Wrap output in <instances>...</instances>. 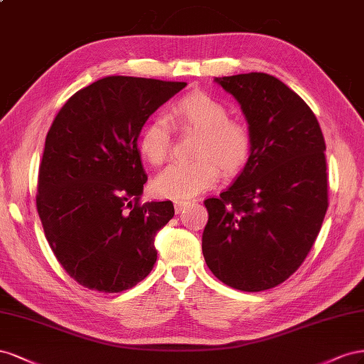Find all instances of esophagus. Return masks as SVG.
<instances>
[{
    "label": "esophagus",
    "mask_w": 364,
    "mask_h": 364,
    "mask_svg": "<svg viewBox=\"0 0 364 364\" xmlns=\"http://www.w3.org/2000/svg\"><path fill=\"white\" fill-rule=\"evenodd\" d=\"M191 203L189 201H184V200H175L173 201V205H175V212L180 213L184 207H188Z\"/></svg>",
    "instance_id": "1"
}]
</instances>
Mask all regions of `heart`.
I'll use <instances>...</instances> for the list:
<instances>
[{"mask_svg":"<svg viewBox=\"0 0 364 364\" xmlns=\"http://www.w3.org/2000/svg\"><path fill=\"white\" fill-rule=\"evenodd\" d=\"M172 122L181 129L200 132L193 155L196 160L172 163L152 181V192L163 198L184 200L200 195L225 175L241 172L253 154V134L248 124L228 119L224 103L203 91L186 95L171 111ZM172 131L168 119L154 117L144 124L139 151L148 163L159 166L169 157Z\"/></svg>","mask_w":364,"mask_h":364,"instance_id":"1","label":"heart"}]
</instances>
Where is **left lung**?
I'll list each match as a JSON object with an SVG mask.
<instances>
[{
	"label": "left lung",
	"mask_w": 364,
	"mask_h": 364,
	"mask_svg": "<svg viewBox=\"0 0 364 364\" xmlns=\"http://www.w3.org/2000/svg\"><path fill=\"white\" fill-rule=\"evenodd\" d=\"M215 82L241 105L253 154L230 188L204 201L203 255L225 285L264 291L302 265L320 232L326 144L314 112L277 77L247 73Z\"/></svg>",
	"instance_id": "obj_1"
}]
</instances>
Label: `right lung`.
Returning a JSON list of instances; mask_svg holds the SVG:
<instances>
[{"mask_svg": "<svg viewBox=\"0 0 364 364\" xmlns=\"http://www.w3.org/2000/svg\"><path fill=\"white\" fill-rule=\"evenodd\" d=\"M186 82L108 76L75 92L47 134L36 209L59 264L82 287L120 293L157 261L171 201L140 203L143 124Z\"/></svg>", "mask_w": 364, "mask_h": 364, "instance_id": "obj_1", "label": "right lung"}]
</instances>
